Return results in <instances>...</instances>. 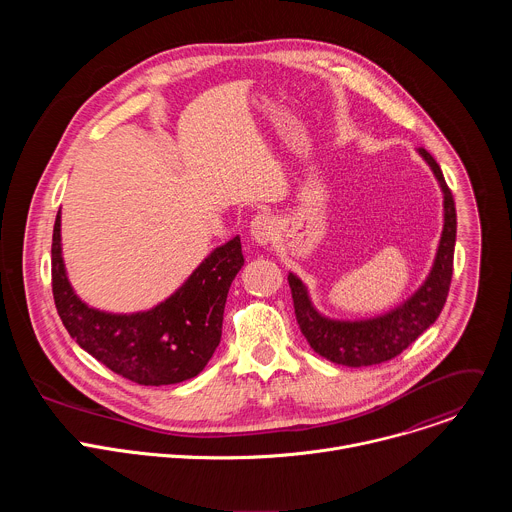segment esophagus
Returning <instances> with one entry per match:
<instances>
[{
    "label": "esophagus",
    "instance_id": "34e87169",
    "mask_svg": "<svg viewBox=\"0 0 512 512\" xmlns=\"http://www.w3.org/2000/svg\"><path fill=\"white\" fill-rule=\"evenodd\" d=\"M249 233H251V239L259 245H267L273 241V235H275V221L273 216L267 214V212H259L253 221H251V227H249Z\"/></svg>",
    "mask_w": 512,
    "mask_h": 512
}]
</instances>
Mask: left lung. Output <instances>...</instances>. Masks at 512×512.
<instances>
[{"label":"left lung","mask_w":512,"mask_h":512,"mask_svg":"<svg viewBox=\"0 0 512 512\" xmlns=\"http://www.w3.org/2000/svg\"><path fill=\"white\" fill-rule=\"evenodd\" d=\"M417 152L431 168L435 180L440 182L444 194V231L431 271L415 294H411L397 308L375 318L332 320L314 308L304 281L296 273L287 275L300 330L314 352L330 362L344 364V367H371V364L391 360L411 342H415L417 336L423 334L442 314L454 271L456 204L444 180L442 168L423 148Z\"/></svg>","instance_id":"8db88e82"}]
</instances>
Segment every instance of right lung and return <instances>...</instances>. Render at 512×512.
Here are the masks:
<instances>
[{"instance_id": "obj_1", "label": "right lung", "mask_w": 512, "mask_h": 512, "mask_svg": "<svg viewBox=\"0 0 512 512\" xmlns=\"http://www.w3.org/2000/svg\"><path fill=\"white\" fill-rule=\"evenodd\" d=\"M243 263L241 237H233L156 308L135 314L101 312L87 306L66 277L58 210L52 233V294L64 328L83 350L123 379L162 387L188 381L206 367L221 342L227 294Z\"/></svg>"}]
</instances>
